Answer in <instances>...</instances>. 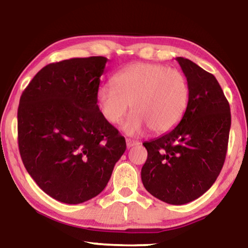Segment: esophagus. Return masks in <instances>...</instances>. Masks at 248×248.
<instances>
[{"label":"esophagus","mask_w":248,"mask_h":248,"mask_svg":"<svg viewBox=\"0 0 248 248\" xmlns=\"http://www.w3.org/2000/svg\"><path fill=\"white\" fill-rule=\"evenodd\" d=\"M139 144H140L139 140H131V139H126V146H127V148L133 147V146H135V145H139Z\"/></svg>","instance_id":"34e87169"}]
</instances>
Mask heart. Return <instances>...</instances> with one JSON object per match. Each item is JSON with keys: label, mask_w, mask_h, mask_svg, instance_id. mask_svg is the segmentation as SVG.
<instances>
[{"label": "heart", "mask_w": 248, "mask_h": 248, "mask_svg": "<svg viewBox=\"0 0 248 248\" xmlns=\"http://www.w3.org/2000/svg\"><path fill=\"white\" fill-rule=\"evenodd\" d=\"M113 84L98 89L97 104L111 124L120 123L132 106L134 112L122 125L127 135H140L148 127L155 134L172 131L187 109L189 83L176 68L134 63L116 73Z\"/></svg>", "instance_id": "b5f03b06"}]
</instances>
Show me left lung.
I'll use <instances>...</instances> for the list:
<instances>
[{
	"instance_id": "left-lung-1",
	"label": "left lung",
	"mask_w": 248,
	"mask_h": 248,
	"mask_svg": "<svg viewBox=\"0 0 248 248\" xmlns=\"http://www.w3.org/2000/svg\"><path fill=\"white\" fill-rule=\"evenodd\" d=\"M188 79L187 109L177 126L143 143L144 187L156 199L183 205L199 199L214 184L224 165L231 129V109L215 76L190 60L176 58Z\"/></svg>"
}]
</instances>
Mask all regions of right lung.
Wrapping results in <instances>:
<instances>
[{"label":"right lung","mask_w":248,"mask_h":248,"mask_svg":"<svg viewBox=\"0 0 248 248\" xmlns=\"http://www.w3.org/2000/svg\"><path fill=\"white\" fill-rule=\"evenodd\" d=\"M108 59L91 56L44 66L17 109L18 150L39 187L66 204L97 196L126 150L100 111L96 94Z\"/></svg>","instance_id":"1"}]
</instances>
